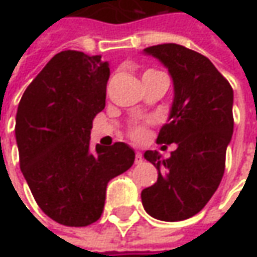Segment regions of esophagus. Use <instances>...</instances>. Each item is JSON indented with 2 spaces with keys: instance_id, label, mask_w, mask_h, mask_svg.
I'll use <instances>...</instances> for the list:
<instances>
[{
  "instance_id": "obj_1",
  "label": "esophagus",
  "mask_w": 257,
  "mask_h": 257,
  "mask_svg": "<svg viewBox=\"0 0 257 257\" xmlns=\"http://www.w3.org/2000/svg\"><path fill=\"white\" fill-rule=\"evenodd\" d=\"M143 162V154L140 153V152H137L136 153V163L139 164V163H142Z\"/></svg>"
}]
</instances>
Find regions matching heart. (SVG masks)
<instances>
[{
  "instance_id": "obj_1",
  "label": "heart",
  "mask_w": 257,
  "mask_h": 257,
  "mask_svg": "<svg viewBox=\"0 0 257 257\" xmlns=\"http://www.w3.org/2000/svg\"><path fill=\"white\" fill-rule=\"evenodd\" d=\"M149 71H152V70H149ZM128 136L133 140H136V142H143V140H146V137H147V127H146V124L136 123L133 125H130Z\"/></svg>"
}]
</instances>
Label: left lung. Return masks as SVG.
Masks as SVG:
<instances>
[{
	"label": "left lung",
	"instance_id": "8db88e82",
	"mask_svg": "<svg viewBox=\"0 0 257 257\" xmlns=\"http://www.w3.org/2000/svg\"><path fill=\"white\" fill-rule=\"evenodd\" d=\"M172 74L174 101L170 123L157 144H176L170 157L144 153L159 170L157 182L142 192L146 212L154 219L179 222L202 210L222 182L226 149L233 134V90L212 61L179 44L147 47Z\"/></svg>",
	"mask_w": 257,
	"mask_h": 257
}]
</instances>
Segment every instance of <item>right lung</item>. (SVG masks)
Masks as SVG:
<instances>
[{"instance_id":"add662e5","label":"right lung","mask_w":257,"mask_h":257,"mask_svg":"<svg viewBox=\"0 0 257 257\" xmlns=\"http://www.w3.org/2000/svg\"><path fill=\"white\" fill-rule=\"evenodd\" d=\"M108 77L101 55L61 51L18 104L15 137L21 172L40 209L64 226L97 222L107 183L134 163L133 149L121 142L90 152V132L105 107Z\"/></svg>"}]
</instances>
